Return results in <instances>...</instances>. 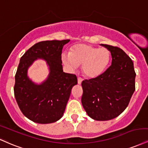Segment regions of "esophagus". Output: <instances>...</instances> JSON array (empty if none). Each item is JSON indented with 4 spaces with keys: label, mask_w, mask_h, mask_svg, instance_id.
<instances>
[{
    "label": "esophagus",
    "mask_w": 148,
    "mask_h": 148,
    "mask_svg": "<svg viewBox=\"0 0 148 148\" xmlns=\"http://www.w3.org/2000/svg\"><path fill=\"white\" fill-rule=\"evenodd\" d=\"M82 81H83V79H82L81 77H79H79H78V84L81 85Z\"/></svg>",
    "instance_id": "obj_1"
}]
</instances>
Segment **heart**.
<instances>
[{
	"mask_svg": "<svg viewBox=\"0 0 148 148\" xmlns=\"http://www.w3.org/2000/svg\"><path fill=\"white\" fill-rule=\"evenodd\" d=\"M110 53L106 48H98L87 44H78L70 53H63L61 59L70 71H75L82 65L83 74L89 78L99 76L110 61Z\"/></svg>",
	"mask_w": 148,
	"mask_h": 148,
	"instance_id": "1",
	"label": "heart"
}]
</instances>
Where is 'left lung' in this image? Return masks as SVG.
<instances>
[{
	"instance_id": "1",
	"label": "left lung",
	"mask_w": 148,
	"mask_h": 148,
	"mask_svg": "<svg viewBox=\"0 0 148 148\" xmlns=\"http://www.w3.org/2000/svg\"><path fill=\"white\" fill-rule=\"evenodd\" d=\"M112 55V65L101 75L82 82L81 103L86 113L96 121H109L127 108L135 91L134 63L123 49L101 44Z\"/></svg>"
}]
</instances>
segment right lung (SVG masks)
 Listing matches in <instances>:
<instances>
[{
  "instance_id": "1",
  "label": "right lung",
  "mask_w": 148,
  "mask_h": 148,
  "mask_svg": "<svg viewBox=\"0 0 148 148\" xmlns=\"http://www.w3.org/2000/svg\"><path fill=\"white\" fill-rule=\"evenodd\" d=\"M70 40H46L35 44L21 57L15 76L14 96L27 119L40 124L56 122L63 116L72 89L77 84L76 75L63 72L61 54ZM42 60L48 67V77L40 84L28 76L36 60Z\"/></svg>"
}]
</instances>
